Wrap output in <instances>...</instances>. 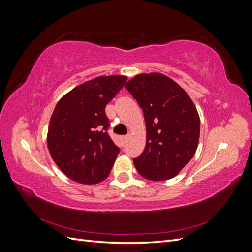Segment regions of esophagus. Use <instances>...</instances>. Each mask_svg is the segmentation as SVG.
<instances>
[{
    "label": "esophagus",
    "mask_w": 252,
    "mask_h": 252,
    "mask_svg": "<svg viewBox=\"0 0 252 252\" xmlns=\"http://www.w3.org/2000/svg\"><path fill=\"white\" fill-rule=\"evenodd\" d=\"M128 138H129L128 135H125V136H123V138H122V142H123V144H125L128 141Z\"/></svg>",
    "instance_id": "34e87169"
}]
</instances>
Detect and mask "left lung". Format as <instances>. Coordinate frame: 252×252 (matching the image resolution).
I'll return each mask as SVG.
<instances>
[{
    "mask_svg": "<svg viewBox=\"0 0 252 252\" xmlns=\"http://www.w3.org/2000/svg\"><path fill=\"white\" fill-rule=\"evenodd\" d=\"M125 88L144 112L146 146L133 158L136 170L150 181L174 178L190 162L200 139V116L178 83L159 72L140 73Z\"/></svg>",
    "mask_w": 252,
    "mask_h": 252,
    "instance_id": "1",
    "label": "left lung"
}]
</instances>
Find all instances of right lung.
Listing matches in <instances>:
<instances>
[{
  "label": "right lung",
  "instance_id": "1",
  "mask_svg": "<svg viewBox=\"0 0 252 252\" xmlns=\"http://www.w3.org/2000/svg\"><path fill=\"white\" fill-rule=\"evenodd\" d=\"M127 81L125 75H102L74 87L56 105L47 146L62 172L80 184H97L110 173L120 149L107 133L105 107Z\"/></svg>",
  "mask_w": 252,
  "mask_h": 252
}]
</instances>
